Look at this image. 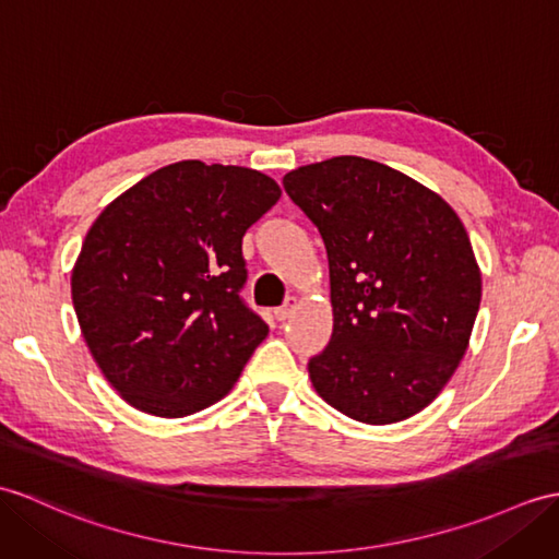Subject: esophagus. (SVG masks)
Returning <instances> with one entry per match:
<instances>
[{"label": "esophagus", "instance_id": "34e87169", "mask_svg": "<svg viewBox=\"0 0 559 559\" xmlns=\"http://www.w3.org/2000/svg\"><path fill=\"white\" fill-rule=\"evenodd\" d=\"M295 309H297V297H288V300H285V305L274 309V317L278 321H285V319H290V314H293Z\"/></svg>", "mask_w": 559, "mask_h": 559}]
</instances>
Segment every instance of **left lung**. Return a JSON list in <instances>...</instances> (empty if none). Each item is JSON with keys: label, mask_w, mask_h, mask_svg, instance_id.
<instances>
[{"label": "left lung", "mask_w": 559, "mask_h": 559, "mask_svg": "<svg viewBox=\"0 0 559 559\" xmlns=\"http://www.w3.org/2000/svg\"><path fill=\"white\" fill-rule=\"evenodd\" d=\"M283 188L329 254L333 333L309 359L311 385L349 419L414 417L455 373L481 305L460 216L440 194L365 157L300 166Z\"/></svg>", "instance_id": "1"}]
</instances>
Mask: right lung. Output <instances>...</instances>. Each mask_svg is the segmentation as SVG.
<instances>
[{
  "label": "right lung",
  "instance_id": "1",
  "mask_svg": "<svg viewBox=\"0 0 559 559\" xmlns=\"http://www.w3.org/2000/svg\"><path fill=\"white\" fill-rule=\"evenodd\" d=\"M278 198L254 168L188 159L104 206L71 295L90 353L128 405L178 419L236 385L269 335L240 297L242 236Z\"/></svg>",
  "mask_w": 559,
  "mask_h": 559
}]
</instances>
